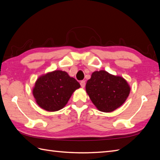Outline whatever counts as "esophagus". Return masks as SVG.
Masks as SVG:
<instances>
[{
    "label": "esophagus",
    "instance_id": "34e87169",
    "mask_svg": "<svg viewBox=\"0 0 160 160\" xmlns=\"http://www.w3.org/2000/svg\"><path fill=\"white\" fill-rule=\"evenodd\" d=\"M80 85H81V87H82V88H84V87H85V81H84V80L81 81Z\"/></svg>",
    "mask_w": 160,
    "mask_h": 160
}]
</instances>
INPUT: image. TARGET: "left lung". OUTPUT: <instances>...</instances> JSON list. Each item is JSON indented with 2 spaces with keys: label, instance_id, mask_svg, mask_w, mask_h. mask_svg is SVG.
I'll list each match as a JSON object with an SVG mask.
<instances>
[{
  "label": "left lung",
  "instance_id": "1",
  "mask_svg": "<svg viewBox=\"0 0 160 160\" xmlns=\"http://www.w3.org/2000/svg\"><path fill=\"white\" fill-rule=\"evenodd\" d=\"M131 88L121 76L107 71H94L86 84V91L98 110L112 112L122 106L130 93Z\"/></svg>",
  "mask_w": 160,
  "mask_h": 160
}]
</instances>
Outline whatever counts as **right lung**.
<instances>
[{"label": "right lung", "mask_w": 160, "mask_h": 160, "mask_svg": "<svg viewBox=\"0 0 160 160\" xmlns=\"http://www.w3.org/2000/svg\"><path fill=\"white\" fill-rule=\"evenodd\" d=\"M80 87L79 82L66 71L56 70L37 79L33 95L40 107L47 111H57L65 106Z\"/></svg>", "instance_id": "1"}]
</instances>
